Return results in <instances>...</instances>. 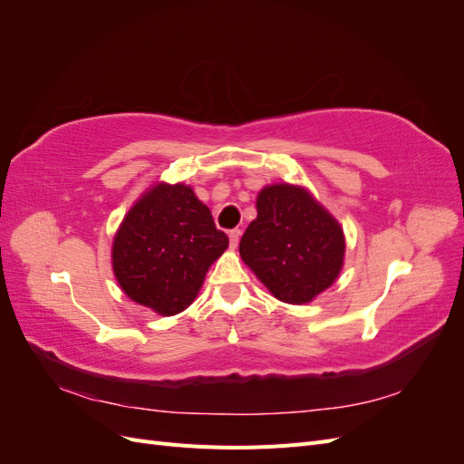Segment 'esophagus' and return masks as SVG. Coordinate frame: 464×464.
Wrapping results in <instances>:
<instances>
[{"mask_svg": "<svg viewBox=\"0 0 464 464\" xmlns=\"http://www.w3.org/2000/svg\"><path fill=\"white\" fill-rule=\"evenodd\" d=\"M240 236H242V232L237 230V228H234V230H230V232H228V237H230V247H232V249H236V247H237V242H240Z\"/></svg>", "mask_w": 464, "mask_h": 464, "instance_id": "1", "label": "esophagus"}]
</instances>
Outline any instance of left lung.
<instances>
[{
    "instance_id": "obj_1",
    "label": "left lung",
    "mask_w": 464,
    "mask_h": 464,
    "mask_svg": "<svg viewBox=\"0 0 464 464\" xmlns=\"http://www.w3.org/2000/svg\"><path fill=\"white\" fill-rule=\"evenodd\" d=\"M257 217L240 242V257L261 285L285 304L314 302L341 276L346 237L341 222L305 186H265Z\"/></svg>"
}]
</instances>
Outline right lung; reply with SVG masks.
Returning <instances> with one entry per match:
<instances>
[{
	"mask_svg": "<svg viewBox=\"0 0 464 464\" xmlns=\"http://www.w3.org/2000/svg\"><path fill=\"white\" fill-rule=\"evenodd\" d=\"M228 247L193 188L154 181L125 213L111 242V271L131 302L162 317L195 302L205 275Z\"/></svg>",
	"mask_w": 464,
	"mask_h": 464,
	"instance_id": "right-lung-1",
	"label": "right lung"
}]
</instances>
